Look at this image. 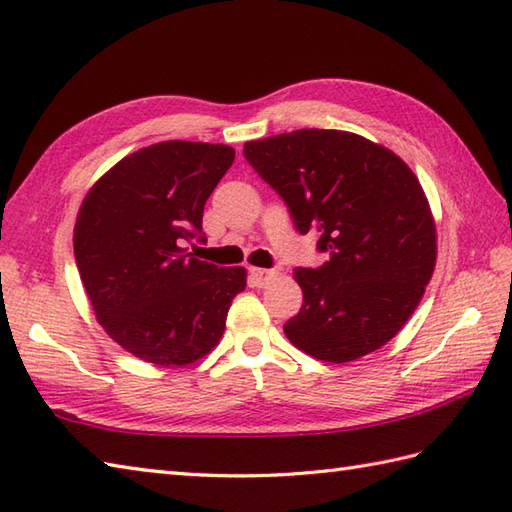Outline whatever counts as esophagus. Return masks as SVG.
<instances>
[{"mask_svg":"<svg viewBox=\"0 0 512 512\" xmlns=\"http://www.w3.org/2000/svg\"><path fill=\"white\" fill-rule=\"evenodd\" d=\"M250 279H253L255 286H266L270 279H273L277 273L273 268H248Z\"/></svg>","mask_w":512,"mask_h":512,"instance_id":"esophagus-1","label":"esophagus"}]
</instances>
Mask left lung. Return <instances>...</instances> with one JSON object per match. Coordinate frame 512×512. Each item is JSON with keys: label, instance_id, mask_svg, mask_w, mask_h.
Masks as SVG:
<instances>
[{"label": "left lung", "instance_id": "8db88e82", "mask_svg": "<svg viewBox=\"0 0 512 512\" xmlns=\"http://www.w3.org/2000/svg\"><path fill=\"white\" fill-rule=\"evenodd\" d=\"M244 156L286 202L297 231L319 233V268L284 332L328 363L356 361L394 339L436 266V224L418 178L394 151L339 129L250 140Z\"/></svg>", "mask_w": 512, "mask_h": 512}]
</instances>
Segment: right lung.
Segmentation results:
<instances>
[{
  "label": "right lung",
  "instance_id": "1",
  "mask_svg": "<svg viewBox=\"0 0 512 512\" xmlns=\"http://www.w3.org/2000/svg\"><path fill=\"white\" fill-rule=\"evenodd\" d=\"M226 145L167 140L123 158L94 184L74 226L76 268L96 319L140 361L189 365L222 339L246 288L242 266L187 253L204 204L233 165Z\"/></svg>",
  "mask_w": 512,
  "mask_h": 512
}]
</instances>
